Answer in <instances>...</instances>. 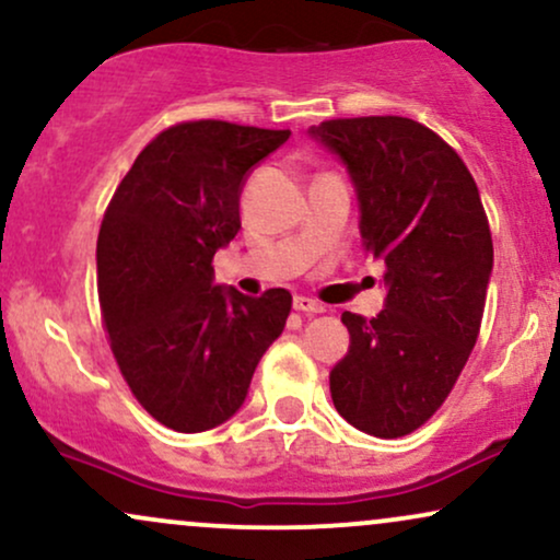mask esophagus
Returning <instances> with one entry per match:
<instances>
[{"instance_id": "esophagus-1", "label": "esophagus", "mask_w": 560, "mask_h": 560, "mask_svg": "<svg viewBox=\"0 0 560 560\" xmlns=\"http://www.w3.org/2000/svg\"><path fill=\"white\" fill-rule=\"evenodd\" d=\"M292 305H294V310H300V313H307V315H313V313H323V305L320 302H315V300H310V298H294L292 300Z\"/></svg>"}]
</instances>
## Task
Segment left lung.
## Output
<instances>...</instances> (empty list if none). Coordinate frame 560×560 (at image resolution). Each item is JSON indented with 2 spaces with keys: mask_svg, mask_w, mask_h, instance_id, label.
<instances>
[{
  "mask_svg": "<svg viewBox=\"0 0 560 560\" xmlns=\"http://www.w3.org/2000/svg\"><path fill=\"white\" fill-rule=\"evenodd\" d=\"M310 138L352 179L365 253L386 262V305L345 313L331 399L349 425L399 438L446 401L472 352L493 273L480 190L459 153L407 117L328 119Z\"/></svg>",
  "mask_w": 560,
  "mask_h": 560,
  "instance_id": "8db88e82",
  "label": "left lung"
}]
</instances>
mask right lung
<instances>
[{"label": "right lung", "mask_w": 560, "mask_h": 560, "mask_svg": "<svg viewBox=\"0 0 560 560\" xmlns=\"http://www.w3.org/2000/svg\"><path fill=\"white\" fill-rule=\"evenodd\" d=\"M289 130L215 119L170 127L119 182L101 221L98 300L127 386L161 425L203 433L237 415L292 310L287 289L247 298L213 281L240 232V195Z\"/></svg>", "instance_id": "obj_1"}]
</instances>
